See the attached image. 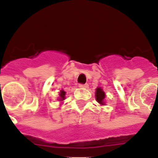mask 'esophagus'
Masks as SVG:
<instances>
[{
  "label": "esophagus",
  "mask_w": 158,
  "mask_h": 158,
  "mask_svg": "<svg viewBox=\"0 0 158 158\" xmlns=\"http://www.w3.org/2000/svg\"><path fill=\"white\" fill-rule=\"evenodd\" d=\"M79 86L80 88H82V89H84V88H88V85L87 84H80Z\"/></svg>",
  "instance_id": "1"
}]
</instances>
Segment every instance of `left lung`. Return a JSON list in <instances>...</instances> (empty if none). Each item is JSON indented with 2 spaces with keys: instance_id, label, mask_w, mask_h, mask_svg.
<instances>
[{
  "instance_id": "left-lung-1",
  "label": "left lung",
  "mask_w": 158,
  "mask_h": 158,
  "mask_svg": "<svg viewBox=\"0 0 158 158\" xmlns=\"http://www.w3.org/2000/svg\"><path fill=\"white\" fill-rule=\"evenodd\" d=\"M105 93H104V91L101 89V87H97L96 88V92H95V98H96V101H98L101 105H105Z\"/></svg>"
}]
</instances>
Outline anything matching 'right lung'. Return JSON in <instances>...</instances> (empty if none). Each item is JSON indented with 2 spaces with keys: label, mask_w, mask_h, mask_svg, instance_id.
I'll return each instance as SVG.
<instances>
[{
  "label": "right lung",
  "mask_w": 158,
  "mask_h": 158,
  "mask_svg": "<svg viewBox=\"0 0 158 158\" xmlns=\"http://www.w3.org/2000/svg\"><path fill=\"white\" fill-rule=\"evenodd\" d=\"M64 98H65V92L64 91V90H61L60 91V94H59V101H62L64 100Z\"/></svg>",
  "instance_id": "right-lung-1"
}]
</instances>
